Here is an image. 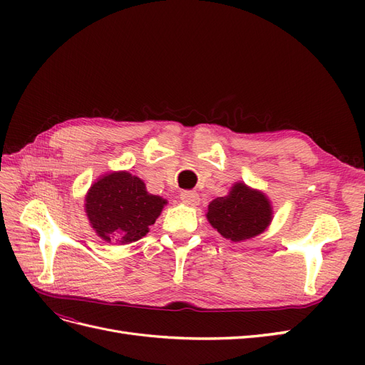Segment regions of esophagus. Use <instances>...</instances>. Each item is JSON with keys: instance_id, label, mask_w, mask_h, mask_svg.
I'll list each match as a JSON object with an SVG mask.
<instances>
[{"instance_id": "esophagus-1", "label": "esophagus", "mask_w": 365, "mask_h": 365, "mask_svg": "<svg viewBox=\"0 0 365 365\" xmlns=\"http://www.w3.org/2000/svg\"><path fill=\"white\" fill-rule=\"evenodd\" d=\"M180 197H181V201L187 205H197V204H200V195H197L196 192L185 190L180 195Z\"/></svg>"}]
</instances>
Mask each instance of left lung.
Listing matches in <instances>:
<instances>
[{
  "label": "left lung",
  "instance_id": "left-lung-1",
  "mask_svg": "<svg viewBox=\"0 0 365 365\" xmlns=\"http://www.w3.org/2000/svg\"><path fill=\"white\" fill-rule=\"evenodd\" d=\"M272 205L262 190L235 182L228 195L208 204L207 220L220 236L242 242L262 235L272 220Z\"/></svg>",
  "mask_w": 365,
  "mask_h": 365
}]
</instances>
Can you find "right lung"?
Returning a JSON list of instances; mask_svg holds the SVG:
<instances>
[{
    "instance_id": "right-lung-1",
    "label": "right lung",
    "mask_w": 365,
    "mask_h": 365,
    "mask_svg": "<svg viewBox=\"0 0 365 365\" xmlns=\"http://www.w3.org/2000/svg\"><path fill=\"white\" fill-rule=\"evenodd\" d=\"M168 201L148 192L138 176L126 170L105 173L85 195V213L105 242L128 245L149 233Z\"/></svg>"
}]
</instances>
